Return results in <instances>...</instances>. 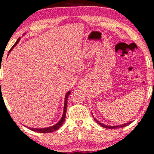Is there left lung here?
I'll return each mask as SVG.
<instances>
[{
  "mask_svg": "<svg viewBox=\"0 0 154 154\" xmlns=\"http://www.w3.org/2000/svg\"><path fill=\"white\" fill-rule=\"evenodd\" d=\"M92 116H93V115H92ZM93 118H94V116H93ZM94 120L97 122V123H98L99 125L102 126V127L104 128H109V129H116V128H123V127H125V126H127V125H129L130 123H131V122H129V123H127L123 124V125H116V126L113 125V126H110V125H104V124H103V123H100V121H98L97 120L94 119Z\"/></svg>",
  "mask_w": 154,
  "mask_h": 154,
  "instance_id": "1",
  "label": "left lung"
}]
</instances>
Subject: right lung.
Segmentation results:
<instances>
[{
  "instance_id": "obj_1",
  "label": "right lung",
  "mask_w": 154,
  "mask_h": 154,
  "mask_svg": "<svg viewBox=\"0 0 154 154\" xmlns=\"http://www.w3.org/2000/svg\"><path fill=\"white\" fill-rule=\"evenodd\" d=\"M20 40V38H19L17 39V41H16V43H14V45L12 46L11 49L9 50V53L12 51V50L13 49L14 47H15L17 44L19 43ZM70 94H71V92L69 91V92H66V95H65L64 112H63V115H62V119H60V121H59L57 123L55 124V125H54L50 126V127H48V128H29V129H30L31 130H33V131H35V132H41V133H48V132H54V131H56V130H57L59 128H60L61 126L62 125L63 123H64V122L65 118H66V107H67V100H68V97H69V95Z\"/></svg>"
}]
</instances>
